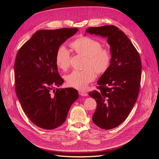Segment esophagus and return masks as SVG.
<instances>
[{
  "label": "esophagus",
  "instance_id": "esophagus-1",
  "mask_svg": "<svg viewBox=\"0 0 159 159\" xmlns=\"http://www.w3.org/2000/svg\"><path fill=\"white\" fill-rule=\"evenodd\" d=\"M79 95H80L82 96H85L86 97V96H88V94L87 93L84 92V91H82V90H79Z\"/></svg>",
  "mask_w": 159,
  "mask_h": 159
}]
</instances>
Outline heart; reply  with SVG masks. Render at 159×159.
<instances>
[{"mask_svg":"<svg viewBox=\"0 0 159 159\" xmlns=\"http://www.w3.org/2000/svg\"><path fill=\"white\" fill-rule=\"evenodd\" d=\"M75 52L85 57L83 70H73L66 76L69 86L79 90H85L98 73L106 72L110 65L111 55L108 50L102 49V44L95 39L89 36L80 37L71 43ZM55 63L59 69L65 70L70 65V52L64 47H60L56 54Z\"/></svg>","mask_w":159,"mask_h":159,"instance_id":"heart-1","label":"heart"}]
</instances>
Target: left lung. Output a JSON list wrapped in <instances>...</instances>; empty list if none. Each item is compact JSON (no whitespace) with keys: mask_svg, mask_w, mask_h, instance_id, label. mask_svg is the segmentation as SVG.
Here are the masks:
<instances>
[{"mask_svg":"<svg viewBox=\"0 0 159 159\" xmlns=\"http://www.w3.org/2000/svg\"><path fill=\"white\" fill-rule=\"evenodd\" d=\"M85 31L106 38L110 46L111 63L98 81L99 90L89 93L97 102L93 116L94 123L110 129L126 119L137 101L141 81V60L131 41L117 27H90Z\"/></svg>","mask_w":159,"mask_h":159,"instance_id":"1","label":"left lung"}]
</instances>
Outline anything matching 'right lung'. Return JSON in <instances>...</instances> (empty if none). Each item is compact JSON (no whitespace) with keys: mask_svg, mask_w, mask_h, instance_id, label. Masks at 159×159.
<instances>
[{"mask_svg":"<svg viewBox=\"0 0 159 159\" xmlns=\"http://www.w3.org/2000/svg\"><path fill=\"white\" fill-rule=\"evenodd\" d=\"M78 31L77 28L39 30L17 53L16 94L28 118L41 128L52 129L61 126L79 98L74 88H58L64 80L55 63L61 44Z\"/></svg>","mask_w":159,"mask_h":159,"instance_id":"add662e5","label":"right lung"}]
</instances>
